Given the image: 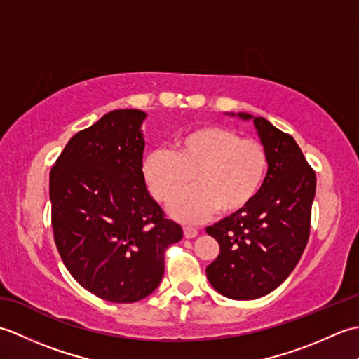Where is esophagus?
Returning <instances> with one entry per match:
<instances>
[{
	"instance_id": "esophagus-1",
	"label": "esophagus",
	"mask_w": 359,
	"mask_h": 359,
	"mask_svg": "<svg viewBox=\"0 0 359 359\" xmlns=\"http://www.w3.org/2000/svg\"><path fill=\"white\" fill-rule=\"evenodd\" d=\"M197 231L196 228H193V226H184V234H185V238L187 239H193V238H196L197 236Z\"/></svg>"
}]
</instances>
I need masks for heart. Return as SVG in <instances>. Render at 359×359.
Listing matches in <instances>:
<instances>
[{
  "mask_svg": "<svg viewBox=\"0 0 359 359\" xmlns=\"http://www.w3.org/2000/svg\"><path fill=\"white\" fill-rule=\"evenodd\" d=\"M143 177L154 199L170 203L193 180L196 187L171 205L184 222H201L219 210L234 215L261 193L269 152L256 139L224 126L205 125L182 133L171 151H152L143 160Z\"/></svg>",
  "mask_w": 359,
  "mask_h": 359,
  "instance_id": "heart-1",
  "label": "heart"
}]
</instances>
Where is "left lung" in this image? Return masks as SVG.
Instances as JSON below:
<instances>
[{"instance_id": "obj_1", "label": "left lung", "mask_w": 359, "mask_h": 359, "mask_svg": "<svg viewBox=\"0 0 359 359\" xmlns=\"http://www.w3.org/2000/svg\"><path fill=\"white\" fill-rule=\"evenodd\" d=\"M253 121L269 152L264 187L247 208L207 228L220 245L207 278L220 294L239 301L269 294L293 271L309 242L316 193V174L293 137L264 117Z\"/></svg>"}]
</instances>
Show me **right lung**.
Here are the masks:
<instances>
[{
	"label": "right lung",
	"instance_id": "right-lung-1",
	"mask_svg": "<svg viewBox=\"0 0 359 359\" xmlns=\"http://www.w3.org/2000/svg\"><path fill=\"white\" fill-rule=\"evenodd\" d=\"M147 114L116 109L67 142L49 174L53 241L88 292L135 302L158 287L165 251L184 236L143 177Z\"/></svg>",
	"mask_w": 359,
	"mask_h": 359
}]
</instances>
